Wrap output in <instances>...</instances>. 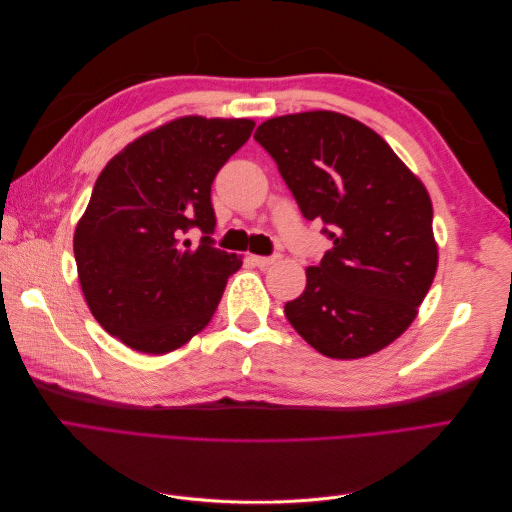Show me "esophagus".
I'll use <instances>...</instances> for the list:
<instances>
[{"label": "esophagus", "instance_id": "34e87169", "mask_svg": "<svg viewBox=\"0 0 512 512\" xmlns=\"http://www.w3.org/2000/svg\"><path fill=\"white\" fill-rule=\"evenodd\" d=\"M250 260L254 262L256 267H260V269H267V267H271L273 262L277 260V256H250Z\"/></svg>", "mask_w": 512, "mask_h": 512}]
</instances>
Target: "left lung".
Masks as SVG:
<instances>
[{
  "label": "left lung",
  "mask_w": 512,
  "mask_h": 512,
  "mask_svg": "<svg viewBox=\"0 0 512 512\" xmlns=\"http://www.w3.org/2000/svg\"><path fill=\"white\" fill-rule=\"evenodd\" d=\"M305 220L324 224L331 250L307 267L301 297L284 314L329 359H361L404 333L438 269L431 198L384 138L333 111L260 123Z\"/></svg>",
  "instance_id": "obj_1"
}]
</instances>
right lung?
<instances>
[{"label": "right lung", "mask_w": 512, "mask_h": 512, "mask_svg": "<svg viewBox=\"0 0 512 512\" xmlns=\"http://www.w3.org/2000/svg\"><path fill=\"white\" fill-rule=\"evenodd\" d=\"M252 119L179 117L104 166L74 230L91 314L132 350L166 354L203 331L241 256L213 247L211 183L250 138ZM204 232L194 246L182 237Z\"/></svg>", "instance_id": "1"}]
</instances>
